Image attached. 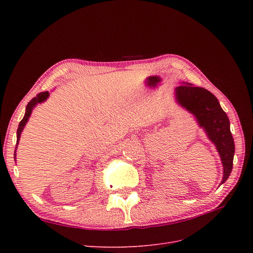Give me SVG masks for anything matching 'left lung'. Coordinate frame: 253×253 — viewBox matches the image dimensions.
Returning <instances> with one entry per match:
<instances>
[{
    "label": "left lung",
    "instance_id": "obj_1",
    "mask_svg": "<svg viewBox=\"0 0 253 253\" xmlns=\"http://www.w3.org/2000/svg\"><path fill=\"white\" fill-rule=\"evenodd\" d=\"M174 98L177 104L195 117L199 127L204 130L208 139L214 144L222 164V184L231 174L235 154V143L227 114L210 91L195 87L191 83L184 82L176 87Z\"/></svg>",
    "mask_w": 253,
    "mask_h": 253
}]
</instances>
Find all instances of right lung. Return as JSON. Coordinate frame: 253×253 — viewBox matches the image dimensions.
<instances>
[{"instance_id": "right-lung-1", "label": "right lung", "mask_w": 253, "mask_h": 253, "mask_svg": "<svg viewBox=\"0 0 253 253\" xmlns=\"http://www.w3.org/2000/svg\"><path fill=\"white\" fill-rule=\"evenodd\" d=\"M49 95H50V93H49L48 91L39 93V94H38L36 97H34V98L28 103V105H26V108H25V114H24V116H23V119L21 120L19 125H18L17 133H16L17 140H16V148H15V152H14V160H15V161H16V150H17V147H18V143H19V139H20L21 133H22V131H23V129H24L26 123H28V121H29V119H30V117H31V115H32L33 110L36 108L37 104L42 103V102L46 101L47 98L49 97Z\"/></svg>"}]
</instances>
